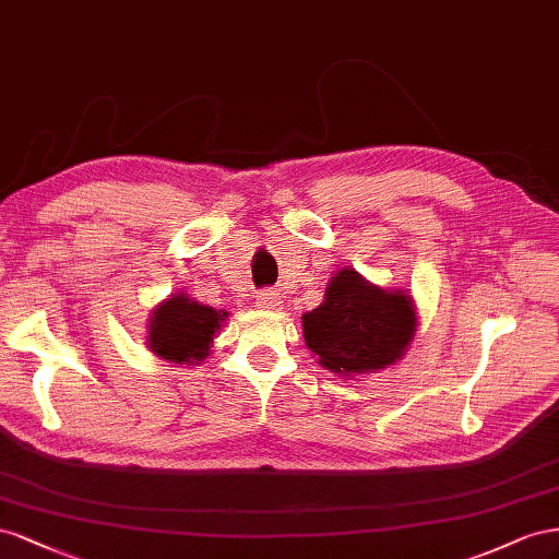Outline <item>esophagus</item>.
I'll list each match as a JSON object with an SVG mask.
<instances>
[{"label": "esophagus", "instance_id": "esophagus-1", "mask_svg": "<svg viewBox=\"0 0 559 559\" xmlns=\"http://www.w3.org/2000/svg\"><path fill=\"white\" fill-rule=\"evenodd\" d=\"M254 305H258L260 309H266V311H274V309H281V293H276V290H260L258 293V301H254Z\"/></svg>", "mask_w": 559, "mask_h": 559}]
</instances>
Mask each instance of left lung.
Listing matches in <instances>:
<instances>
[{"label":"left lung","mask_w":559,"mask_h":559,"mask_svg":"<svg viewBox=\"0 0 559 559\" xmlns=\"http://www.w3.org/2000/svg\"><path fill=\"white\" fill-rule=\"evenodd\" d=\"M307 346L325 370L372 372L395 362L414 337L417 316L412 297L386 293L358 271L342 269L330 281L321 307L305 318Z\"/></svg>","instance_id":"8db88e82"}]
</instances>
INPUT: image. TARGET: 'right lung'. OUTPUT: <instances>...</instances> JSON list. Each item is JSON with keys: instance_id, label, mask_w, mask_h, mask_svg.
Instances as JSON below:
<instances>
[{"instance_id": "obj_1", "label": "right lung", "mask_w": 559, "mask_h": 559, "mask_svg": "<svg viewBox=\"0 0 559 559\" xmlns=\"http://www.w3.org/2000/svg\"><path fill=\"white\" fill-rule=\"evenodd\" d=\"M227 311H215L185 295H173L154 309L150 321V348L158 358L194 365L209 356L215 330L225 321Z\"/></svg>"}]
</instances>
